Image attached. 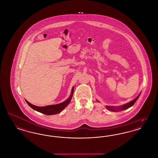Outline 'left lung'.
Listing matches in <instances>:
<instances>
[{
    "label": "left lung",
    "instance_id": "left-lung-1",
    "mask_svg": "<svg viewBox=\"0 0 158 158\" xmlns=\"http://www.w3.org/2000/svg\"><path fill=\"white\" fill-rule=\"evenodd\" d=\"M140 95V94L135 99H133L132 101L130 102L129 103H127L126 104H124L123 105H121V106H116V107H115V106H106V107L109 110H110L111 111H113V112H118V111H120V110H125L126 109H128V108L131 107L132 106L134 105V103L138 100V99Z\"/></svg>",
    "mask_w": 158,
    "mask_h": 158
}]
</instances>
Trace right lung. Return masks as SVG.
<instances>
[{"label": "right lung", "instance_id": "add662e5", "mask_svg": "<svg viewBox=\"0 0 158 158\" xmlns=\"http://www.w3.org/2000/svg\"><path fill=\"white\" fill-rule=\"evenodd\" d=\"M73 90H74V87H73L72 89L71 94H70L69 98L66 101L63 102L62 103L57 104V105H48V106H46L40 107V106H37L32 105L29 102L27 101L26 100V102L30 107H32L33 109L38 111L39 112H40L42 114H48V115L55 114L60 113L69 103L71 101V99L72 98L73 94Z\"/></svg>", "mask_w": 158, "mask_h": 158}]
</instances>
